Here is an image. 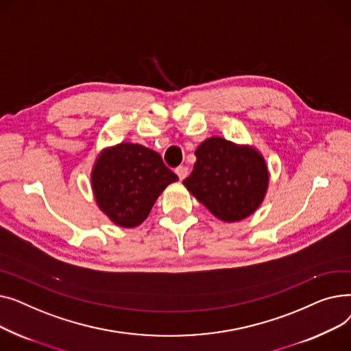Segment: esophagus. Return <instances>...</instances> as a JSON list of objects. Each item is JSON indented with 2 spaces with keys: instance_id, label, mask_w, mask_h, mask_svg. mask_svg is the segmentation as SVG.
<instances>
[{
  "instance_id": "obj_1",
  "label": "esophagus",
  "mask_w": 351,
  "mask_h": 351,
  "mask_svg": "<svg viewBox=\"0 0 351 351\" xmlns=\"http://www.w3.org/2000/svg\"><path fill=\"white\" fill-rule=\"evenodd\" d=\"M175 172H176V175L179 176V179H180V180H183V179H185V178L188 176L189 169L186 168V166H178V168L175 169Z\"/></svg>"
}]
</instances>
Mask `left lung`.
Instances as JSON below:
<instances>
[{"mask_svg": "<svg viewBox=\"0 0 351 351\" xmlns=\"http://www.w3.org/2000/svg\"><path fill=\"white\" fill-rule=\"evenodd\" d=\"M195 155L193 171L183 185L212 215L239 222L261 206L269 171L259 151L213 136L202 142Z\"/></svg>", "mask_w": 351, "mask_h": 351, "instance_id": "1", "label": "left lung"}]
</instances>
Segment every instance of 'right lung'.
I'll list each match as a JSON object with an SVG mask.
<instances>
[{"label": "right lung", "mask_w": 351, "mask_h": 351, "mask_svg": "<svg viewBox=\"0 0 351 351\" xmlns=\"http://www.w3.org/2000/svg\"><path fill=\"white\" fill-rule=\"evenodd\" d=\"M178 179L158 152L129 142L104 149L90 173L99 209L121 228L141 225L163 189Z\"/></svg>", "instance_id": "obj_1"}]
</instances>
